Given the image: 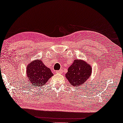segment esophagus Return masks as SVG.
<instances>
[{
	"mask_svg": "<svg viewBox=\"0 0 123 123\" xmlns=\"http://www.w3.org/2000/svg\"><path fill=\"white\" fill-rule=\"evenodd\" d=\"M56 73H57V74H62V73H63V70H59L56 71Z\"/></svg>",
	"mask_w": 123,
	"mask_h": 123,
	"instance_id": "34e87169",
	"label": "esophagus"
}]
</instances>
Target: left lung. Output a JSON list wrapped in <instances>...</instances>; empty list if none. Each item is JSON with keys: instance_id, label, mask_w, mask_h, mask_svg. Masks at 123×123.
I'll return each instance as SVG.
<instances>
[{"instance_id": "1", "label": "left lung", "mask_w": 123, "mask_h": 123, "mask_svg": "<svg viewBox=\"0 0 123 123\" xmlns=\"http://www.w3.org/2000/svg\"><path fill=\"white\" fill-rule=\"evenodd\" d=\"M91 73V66L89 64L83 60L75 59L65 76L71 85L80 89V86L89 79Z\"/></svg>"}]
</instances>
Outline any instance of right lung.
Masks as SVG:
<instances>
[{"label": "right lung", "instance_id": "obj_1", "mask_svg": "<svg viewBox=\"0 0 123 123\" xmlns=\"http://www.w3.org/2000/svg\"><path fill=\"white\" fill-rule=\"evenodd\" d=\"M26 74L30 84L34 86H41L45 85L53 76L51 70L39 59L34 60L27 65Z\"/></svg>", "mask_w": 123, "mask_h": 123}]
</instances>
